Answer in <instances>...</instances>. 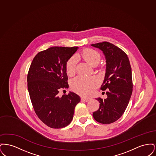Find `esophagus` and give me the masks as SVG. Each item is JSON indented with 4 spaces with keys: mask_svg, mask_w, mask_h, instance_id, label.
<instances>
[{
    "mask_svg": "<svg viewBox=\"0 0 156 156\" xmlns=\"http://www.w3.org/2000/svg\"><path fill=\"white\" fill-rule=\"evenodd\" d=\"M81 101L83 102H88L89 101V99L86 98H81Z\"/></svg>",
    "mask_w": 156,
    "mask_h": 156,
    "instance_id": "34e87169",
    "label": "esophagus"
}]
</instances>
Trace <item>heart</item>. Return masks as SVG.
<instances>
[{
  "label": "heart",
  "instance_id": "1",
  "mask_svg": "<svg viewBox=\"0 0 156 156\" xmlns=\"http://www.w3.org/2000/svg\"><path fill=\"white\" fill-rule=\"evenodd\" d=\"M76 57L81 58L92 66L98 65L101 58L100 53L92 48L84 49L76 55ZM76 58L74 55L67 60L66 71L68 75L73 76L74 75L76 71ZM99 83L100 81L97 76L84 77L78 76L71 81L70 87L75 93L82 97H88L93 93Z\"/></svg>",
  "mask_w": 156,
  "mask_h": 156
}]
</instances>
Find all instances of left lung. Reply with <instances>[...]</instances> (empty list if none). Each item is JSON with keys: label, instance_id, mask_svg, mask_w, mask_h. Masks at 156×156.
<instances>
[{"label": "left lung", "instance_id": "obj_1", "mask_svg": "<svg viewBox=\"0 0 156 156\" xmlns=\"http://www.w3.org/2000/svg\"><path fill=\"white\" fill-rule=\"evenodd\" d=\"M91 45L105 55L106 73L101 89L106 90L108 96L97 98L99 108L93 116L99 123L110 124L122 116L129 102L133 91L132 68L127 54L118 47L107 41Z\"/></svg>", "mask_w": 156, "mask_h": 156}]
</instances>
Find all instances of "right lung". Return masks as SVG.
<instances>
[{
    "mask_svg": "<svg viewBox=\"0 0 156 156\" xmlns=\"http://www.w3.org/2000/svg\"><path fill=\"white\" fill-rule=\"evenodd\" d=\"M78 48L50 47L38 52L30 65L27 80L31 104L38 118L50 127L68 126L80 102L74 92L58 95L59 90L68 88L66 64Z\"/></svg>",
    "mask_w": 156,
    "mask_h": 156,
    "instance_id": "right-lung-1",
    "label": "right lung"
}]
</instances>
